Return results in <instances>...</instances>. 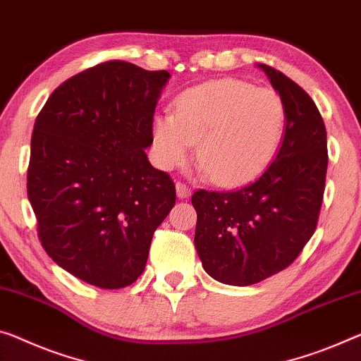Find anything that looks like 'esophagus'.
<instances>
[{"label":"esophagus","mask_w":361,"mask_h":361,"mask_svg":"<svg viewBox=\"0 0 361 361\" xmlns=\"http://www.w3.org/2000/svg\"><path fill=\"white\" fill-rule=\"evenodd\" d=\"M176 190H177V197L180 200L188 198L192 195V190L184 184V182H176Z\"/></svg>","instance_id":"34e87169"}]
</instances>
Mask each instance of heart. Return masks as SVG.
I'll use <instances>...</instances> for the list:
<instances>
[{"instance_id": "obj_1", "label": "heart", "mask_w": 361, "mask_h": 361, "mask_svg": "<svg viewBox=\"0 0 361 361\" xmlns=\"http://www.w3.org/2000/svg\"><path fill=\"white\" fill-rule=\"evenodd\" d=\"M286 123L284 99L273 88L219 79L182 92L173 116L154 119L153 147L159 164L171 169L185 163L197 142L200 173L221 187H237L273 161Z\"/></svg>"}]
</instances>
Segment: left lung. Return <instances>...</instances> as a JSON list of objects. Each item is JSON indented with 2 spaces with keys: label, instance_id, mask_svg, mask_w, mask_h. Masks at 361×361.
I'll return each mask as SVG.
<instances>
[{
  "label": "left lung",
  "instance_id": "left-lung-1",
  "mask_svg": "<svg viewBox=\"0 0 361 361\" xmlns=\"http://www.w3.org/2000/svg\"><path fill=\"white\" fill-rule=\"evenodd\" d=\"M259 68L287 109L276 159L238 190L192 195L198 257L209 276L229 286L257 284L295 262L318 226L328 171L326 127L314 102L281 71Z\"/></svg>",
  "mask_w": 361,
  "mask_h": 361
}]
</instances>
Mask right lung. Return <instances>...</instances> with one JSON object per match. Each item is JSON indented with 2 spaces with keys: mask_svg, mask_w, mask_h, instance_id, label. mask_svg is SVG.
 Listing matches in <instances>:
<instances>
[{
  "mask_svg": "<svg viewBox=\"0 0 361 361\" xmlns=\"http://www.w3.org/2000/svg\"><path fill=\"white\" fill-rule=\"evenodd\" d=\"M168 71L106 61L63 82L33 126L27 195L48 257L99 289L130 286L176 203L149 164L153 116Z\"/></svg>",
  "mask_w": 361,
  "mask_h": 361,
  "instance_id": "add662e5",
  "label": "right lung"
}]
</instances>
